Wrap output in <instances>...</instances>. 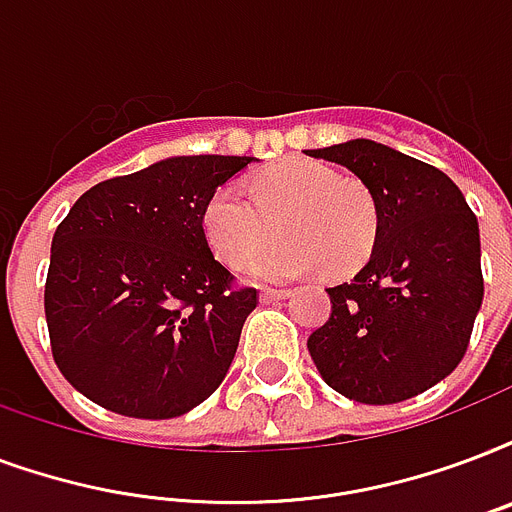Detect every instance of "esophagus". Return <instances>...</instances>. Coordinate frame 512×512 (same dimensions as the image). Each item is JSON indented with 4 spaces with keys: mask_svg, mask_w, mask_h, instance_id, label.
Here are the masks:
<instances>
[{
    "mask_svg": "<svg viewBox=\"0 0 512 512\" xmlns=\"http://www.w3.org/2000/svg\"><path fill=\"white\" fill-rule=\"evenodd\" d=\"M290 298V290H263L260 292V300L263 303H273V300H284Z\"/></svg>",
    "mask_w": 512,
    "mask_h": 512,
    "instance_id": "1",
    "label": "esophagus"
}]
</instances>
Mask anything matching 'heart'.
I'll return each mask as SVG.
<instances>
[{
    "mask_svg": "<svg viewBox=\"0 0 512 512\" xmlns=\"http://www.w3.org/2000/svg\"><path fill=\"white\" fill-rule=\"evenodd\" d=\"M280 241L261 250L272 222ZM201 225L217 257L244 263L247 279L284 282L322 271L349 276L365 265L378 239V209L362 182L338 177L317 161L276 163L252 179L249 195L239 187H217L201 212Z\"/></svg>",
    "mask_w": 512,
    "mask_h": 512,
    "instance_id": "heart-1",
    "label": "heart"
}]
</instances>
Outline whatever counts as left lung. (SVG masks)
Wrapping results in <instances>:
<instances>
[{
	"label": "left lung",
	"instance_id": "8db88e82",
	"mask_svg": "<svg viewBox=\"0 0 512 512\" xmlns=\"http://www.w3.org/2000/svg\"><path fill=\"white\" fill-rule=\"evenodd\" d=\"M368 187L373 255L327 290L333 311L308 335L327 386L368 405L403 403L462 362L483 300L481 236L462 190L435 166L370 139L306 150Z\"/></svg>",
	"mask_w": 512,
	"mask_h": 512
}]
</instances>
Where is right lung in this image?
I'll list each match as a JSON object with an SVG mask.
<instances>
[{
  "mask_svg": "<svg viewBox=\"0 0 512 512\" xmlns=\"http://www.w3.org/2000/svg\"><path fill=\"white\" fill-rule=\"evenodd\" d=\"M252 161L179 155L74 201L50 247L45 319L58 370L88 400L174 419L222 384L257 290L214 260L201 212Z\"/></svg>",
  "mask_w": 512,
  "mask_h": 512,
  "instance_id": "right-lung-1",
  "label": "right lung"
}]
</instances>
